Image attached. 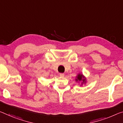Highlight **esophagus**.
Instances as JSON below:
<instances>
[{"instance_id":"34e87169","label":"esophagus","mask_w":123,"mask_h":123,"mask_svg":"<svg viewBox=\"0 0 123 123\" xmlns=\"http://www.w3.org/2000/svg\"><path fill=\"white\" fill-rule=\"evenodd\" d=\"M60 76L61 77H65V74H64V73H60Z\"/></svg>"}]
</instances>
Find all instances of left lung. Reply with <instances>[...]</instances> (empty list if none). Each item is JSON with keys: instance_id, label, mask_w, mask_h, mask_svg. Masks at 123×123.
I'll return each mask as SVG.
<instances>
[{"instance_id": "obj_1", "label": "left lung", "mask_w": 123, "mask_h": 123, "mask_svg": "<svg viewBox=\"0 0 123 123\" xmlns=\"http://www.w3.org/2000/svg\"><path fill=\"white\" fill-rule=\"evenodd\" d=\"M75 81L77 82H81V85H83L84 84H86V79L85 78V76H84L83 74L81 73H79L77 75L75 78Z\"/></svg>"}]
</instances>
